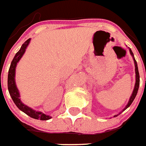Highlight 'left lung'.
I'll list each match as a JSON object with an SVG mask.
<instances>
[{
    "mask_svg": "<svg viewBox=\"0 0 146 146\" xmlns=\"http://www.w3.org/2000/svg\"><path fill=\"white\" fill-rule=\"evenodd\" d=\"M130 52H131V56H134V54H133V52L131 51V49L130 48ZM134 65H135V73H136V82H135V86H134V91L132 93V95H131V98H130V101L128 102L127 105L126 106V108L123 109V111L126 110L127 108L132 104V102L134 101V98L136 97V95H137V90H138V87H139V82H140V76H139V72H138V68H137V62L135 60V59L134 57ZM120 114V113H119ZM118 115H114V117L115 116H117Z\"/></svg>",
    "mask_w": 146,
    "mask_h": 146,
    "instance_id": "8db88e82",
    "label": "left lung"
}]
</instances>
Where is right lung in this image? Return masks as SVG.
<instances>
[{
  "label": "right lung",
  "instance_id": "1",
  "mask_svg": "<svg viewBox=\"0 0 146 146\" xmlns=\"http://www.w3.org/2000/svg\"><path fill=\"white\" fill-rule=\"evenodd\" d=\"M30 38L28 40H27L24 44H23L21 46L20 49L17 52V53L15 54L14 56V58L12 60V63H11V66L9 68V75H8V88H9V94L10 96L12 97V101H14V103L15 105L18 107L21 111H23L24 113L27 115H28L29 116H31V118L36 119H40V120H48L49 119H51V117L49 115H45L42 112L40 111H36L35 110H33L31 108L27 107V105L23 104L19 99V94L18 90L16 88L15 82V67L16 64L19 62V60L21 59L23 56V53L25 52L26 48L27 47L29 42H30Z\"/></svg>",
  "mask_w": 146,
  "mask_h": 146
}]
</instances>
